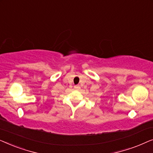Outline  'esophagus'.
Instances as JSON below:
<instances>
[{"instance_id": "1", "label": "esophagus", "mask_w": 153, "mask_h": 153, "mask_svg": "<svg viewBox=\"0 0 153 153\" xmlns=\"http://www.w3.org/2000/svg\"><path fill=\"white\" fill-rule=\"evenodd\" d=\"M74 89L75 90H79L81 88V87H80V85H74Z\"/></svg>"}]
</instances>
